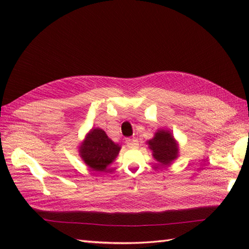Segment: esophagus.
Instances as JSON below:
<instances>
[{
    "label": "esophagus",
    "instance_id": "34e87169",
    "mask_svg": "<svg viewBox=\"0 0 249 249\" xmlns=\"http://www.w3.org/2000/svg\"><path fill=\"white\" fill-rule=\"evenodd\" d=\"M126 145H127L129 149H136V147H138L139 142L137 139H128L126 140Z\"/></svg>",
    "mask_w": 249,
    "mask_h": 249
}]
</instances>
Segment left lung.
I'll return each mask as SVG.
<instances>
[{"instance_id": "obj_1", "label": "left lung", "mask_w": 249, "mask_h": 249, "mask_svg": "<svg viewBox=\"0 0 249 249\" xmlns=\"http://www.w3.org/2000/svg\"><path fill=\"white\" fill-rule=\"evenodd\" d=\"M153 156L162 165L170 163L178 157V144L170 131L158 130L154 138L147 142Z\"/></svg>"}]
</instances>
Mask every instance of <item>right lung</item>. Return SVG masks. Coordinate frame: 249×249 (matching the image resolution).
Instances as JSON below:
<instances>
[{"mask_svg": "<svg viewBox=\"0 0 249 249\" xmlns=\"http://www.w3.org/2000/svg\"><path fill=\"white\" fill-rule=\"evenodd\" d=\"M121 147L108 138L100 128L92 129L80 147L81 157L93 170H106L114 158L118 156Z\"/></svg>", "mask_w": 249, "mask_h": 249, "instance_id": "right-lung-1", "label": "right lung"}]
</instances>
